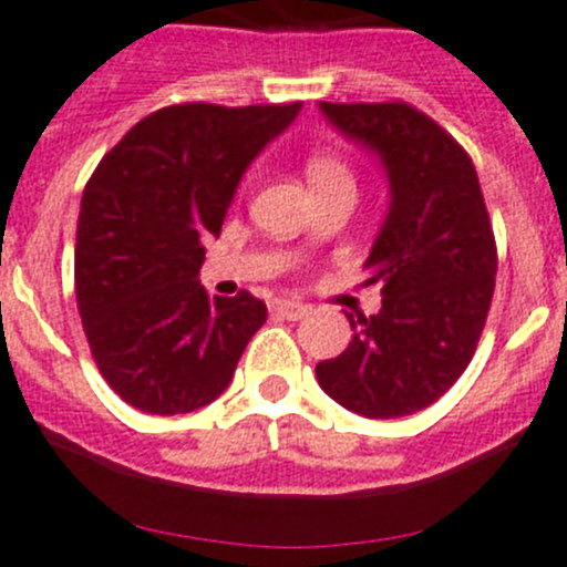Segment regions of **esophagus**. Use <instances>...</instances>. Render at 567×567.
<instances>
[{"label":"esophagus","instance_id":"34e87169","mask_svg":"<svg viewBox=\"0 0 567 567\" xmlns=\"http://www.w3.org/2000/svg\"><path fill=\"white\" fill-rule=\"evenodd\" d=\"M274 313L279 316V319H288V321H299L308 316V305H301V301H290V299H277L271 305Z\"/></svg>","mask_w":567,"mask_h":567}]
</instances>
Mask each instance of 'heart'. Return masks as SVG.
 Wrapping results in <instances>:
<instances>
[{"label":"heart","mask_w":567,"mask_h":567,"mask_svg":"<svg viewBox=\"0 0 567 567\" xmlns=\"http://www.w3.org/2000/svg\"><path fill=\"white\" fill-rule=\"evenodd\" d=\"M305 171H308V182L313 189L327 187V184H352L349 164L332 151H310Z\"/></svg>","instance_id":"obj_1"}]
</instances>
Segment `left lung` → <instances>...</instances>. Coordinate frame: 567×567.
<instances>
[{"label": "left lung", "instance_id": "1", "mask_svg": "<svg viewBox=\"0 0 567 567\" xmlns=\"http://www.w3.org/2000/svg\"><path fill=\"white\" fill-rule=\"evenodd\" d=\"M374 151L391 206L363 262L380 285L378 316H347L355 336L316 378L343 409L394 420L436 403L470 367L489 313L498 248L470 153L414 105L321 103Z\"/></svg>", "mask_w": 567, "mask_h": 567}]
</instances>
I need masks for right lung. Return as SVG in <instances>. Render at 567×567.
I'll return each instance as SVG.
<instances>
[{
  "instance_id": "add662e5",
  "label": "right lung",
  "mask_w": 567,
  "mask_h": 567,
  "mask_svg": "<svg viewBox=\"0 0 567 567\" xmlns=\"http://www.w3.org/2000/svg\"><path fill=\"white\" fill-rule=\"evenodd\" d=\"M301 103L153 111L89 178L75 240L78 313L105 383L145 414H189L231 383L266 301L198 282L243 173Z\"/></svg>"
}]
</instances>
